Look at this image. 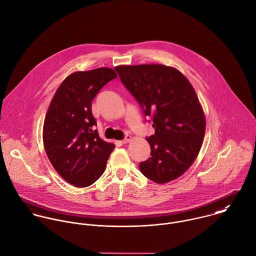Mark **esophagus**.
I'll return each instance as SVG.
<instances>
[{"mask_svg":"<svg viewBox=\"0 0 256 256\" xmlns=\"http://www.w3.org/2000/svg\"><path fill=\"white\" fill-rule=\"evenodd\" d=\"M131 140H132V136H130V135H126V137H125V139H123L122 143L126 144V143H129Z\"/></svg>","mask_w":256,"mask_h":256,"instance_id":"1","label":"esophagus"}]
</instances>
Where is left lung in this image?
<instances>
[{"label": "left lung", "instance_id": "8db88e82", "mask_svg": "<svg viewBox=\"0 0 256 256\" xmlns=\"http://www.w3.org/2000/svg\"><path fill=\"white\" fill-rule=\"evenodd\" d=\"M124 86L152 116L155 134L146 140L151 157L139 169L149 180L166 184L194 162L206 133V117L194 87L174 68L163 64L115 68Z\"/></svg>", "mask_w": 256, "mask_h": 256}]
</instances>
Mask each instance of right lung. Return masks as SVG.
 <instances>
[{"instance_id": "obj_1", "label": "right lung", "mask_w": 256, "mask_h": 256, "mask_svg": "<svg viewBox=\"0 0 256 256\" xmlns=\"http://www.w3.org/2000/svg\"><path fill=\"white\" fill-rule=\"evenodd\" d=\"M116 78V72L108 68L74 72L50 101L42 131L44 150L60 176L74 186L86 188L96 182L115 148L92 129L96 120L91 102L103 86Z\"/></svg>"}]
</instances>
